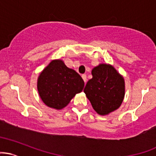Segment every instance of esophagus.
<instances>
[{
    "mask_svg": "<svg viewBox=\"0 0 156 156\" xmlns=\"http://www.w3.org/2000/svg\"><path fill=\"white\" fill-rule=\"evenodd\" d=\"M81 77H82V78H83V81L85 82V83H86V82H87V75H85V74H83V75H81Z\"/></svg>",
    "mask_w": 156,
    "mask_h": 156,
    "instance_id": "34e87169",
    "label": "esophagus"
}]
</instances>
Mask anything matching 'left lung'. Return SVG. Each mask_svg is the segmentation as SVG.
<instances>
[{"label":"left lung","mask_w":156,"mask_h":156,"mask_svg":"<svg viewBox=\"0 0 156 156\" xmlns=\"http://www.w3.org/2000/svg\"><path fill=\"white\" fill-rule=\"evenodd\" d=\"M92 75L83 92L95 112L105 115L119 109L125 93L124 78L112 65L106 64L94 67Z\"/></svg>","instance_id":"8db88e82"}]
</instances>
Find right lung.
Here are the masks:
<instances>
[{
    "instance_id": "add662e5",
    "label": "right lung",
    "mask_w": 156,
    "mask_h": 156,
    "mask_svg": "<svg viewBox=\"0 0 156 156\" xmlns=\"http://www.w3.org/2000/svg\"><path fill=\"white\" fill-rule=\"evenodd\" d=\"M37 91L44 104L61 109L84 87L81 75L68 68L61 60H53L37 78Z\"/></svg>"
}]
</instances>
